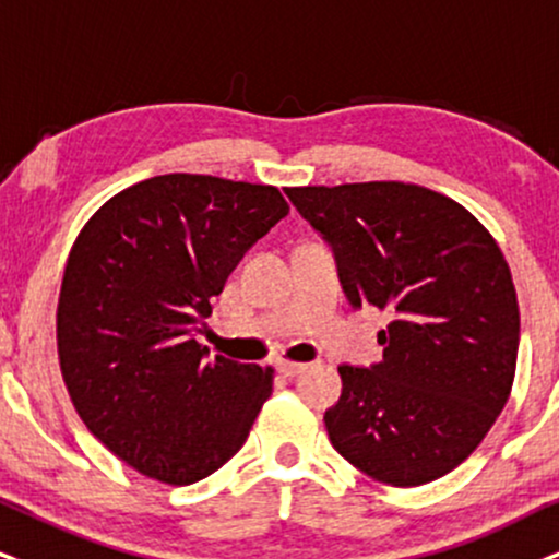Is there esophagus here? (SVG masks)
<instances>
[{"label": "esophagus", "instance_id": "obj_1", "mask_svg": "<svg viewBox=\"0 0 559 559\" xmlns=\"http://www.w3.org/2000/svg\"><path fill=\"white\" fill-rule=\"evenodd\" d=\"M278 371L284 373V377H299V373L307 371V364H296V361H278Z\"/></svg>", "mask_w": 559, "mask_h": 559}]
</instances>
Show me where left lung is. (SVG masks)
<instances>
[{"mask_svg":"<svg viewBox=\"0 0 559 559\" xmlns=\"http://www.w3.org/2000/svg\"><path fill=\"white\" fill-rule=\"evenodd\" d=\"M286 195L330 242L350 307L392 317L379 364L337 369L332 447L394 487L449 475L483 443L515 377L519 299L498 242L462 203L413 182Z\"/></svg>","mask_w":559,"mask_h":559,"instance_id":"1","label":"left lung"}]
</instances>
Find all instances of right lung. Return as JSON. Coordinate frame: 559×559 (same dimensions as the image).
<instances>
[{"label":"right lung","instance_id":"right-lung-1","mask_svg":"<svg viewBox=\"0 0 559 559\" xmlns=\"http://www.w3.org/2000/svg\"><path fill=\"white\" fill-rule=\"evenodd\" d=\"M288 214L273 186L157 175L105 201L63 267L56 345L90 433L165 485L209 477L242 449L273 366L209 358L211 299Z\"/></svg>","mask_w":559,"mask_h":559}]
</instances>
